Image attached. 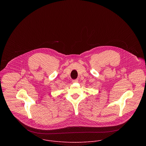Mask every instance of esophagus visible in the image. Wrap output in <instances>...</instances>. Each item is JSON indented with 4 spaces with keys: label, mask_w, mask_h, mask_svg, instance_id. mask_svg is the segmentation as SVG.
I'll use <instances>...</instances> for the list:
<instances>
[{
    "label": "esophagus",
    "mask_w": 146,
    "mask_h": 146,
    "mask_svg": "<svg viewBox=\"0 0 146 146\" xmlns=\"http://www.w3.org/2000/svg\"><path fill=\"white\" fill-rule=\"evenodd\" d=\"M78 79H75V80H72V83H78Z\"/></svg>",
    "instance_id": "obj_1"
}]
</instances>
